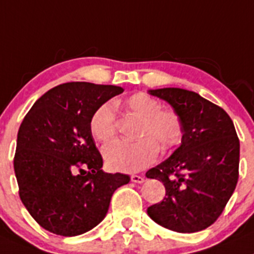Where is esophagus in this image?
<instances>
[{
  "instance_id": "1",
  "label": "esophagus",
  "mask_w": 254,
  "mask_h": 254,
  "mask_svg": "<svg viewBox=\"0 0 254 254\" xmlns=\"http://www.w3.org/2000/svg\"><path fill=\"white\" fill-rule=\"evenodd\" d=\"M131 181L134 183H143L146 181V178L143 176H138V175H133L131 177Z\"/></svg>"
}]
</instances>
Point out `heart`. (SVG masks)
Here are the masks:
<instances>
[{
	"label": "heart",
	"instance_id": "1",
	"mask_svg": "<svg viewBox=\"0 0 254 254\" xmlns=\"http://www.w3.org/2000/svg\"><path fill=\"white\" fill-rule=\"evenodd\" d=\"M126 110L142 118L137 142L116 141L103 148L108 167L118 172H138L156 161L162 152L173 151L182 142L185 126L173 110H161V103L143 92L134 93L125 103ZM91 133L100 142H110L116 136V118L110 103L100 106L89 121Z\"/></svg>",
	"mask_w": 254,
	"mask_h": 254
}]
</instances>
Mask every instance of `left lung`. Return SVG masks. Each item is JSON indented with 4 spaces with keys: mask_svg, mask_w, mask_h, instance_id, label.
<instances>
[{
    "mask_svg": "<svg viewBox=\"0 0 254 254\" xmlns=\"http://www.w3.org/2000/svg\"><path fill=\"white\" fill-rule=\"evenodd\" d=\"M181 116L185 136L180 147L147 178L162 181L166 197L147 208L159 226L193 233L213 224L238 181L240 139L226 111L183 88L149 89Z\"/></svg>",
    "mask_w": 254,
    "mask_h": 254,
    "instance_id": "left-lung-1",
    "label": "left lung"
}]
</instances>
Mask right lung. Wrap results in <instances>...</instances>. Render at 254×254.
Wrapping results in <instances>:
<instances>
[{"label": "right lung", "mask_w": 254, "mask_h": 254, "mask_svg": "<svg viewBox=\"0 0 254 254\" xmlns=\"http://www.w3.org/2000/svg\"><path fill=\"white\" fill-rule=\"evenodd\" d=\"M125 89L68 82L38 98L17 134L13 167L20 198L42 228L59 236L86 233L105 218L115 190L129 176L106 173L89 121Z\"/></svg>", "instance_id": "1"}]
</instances>
